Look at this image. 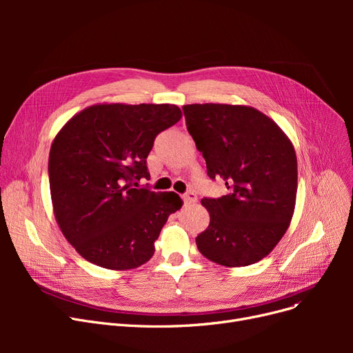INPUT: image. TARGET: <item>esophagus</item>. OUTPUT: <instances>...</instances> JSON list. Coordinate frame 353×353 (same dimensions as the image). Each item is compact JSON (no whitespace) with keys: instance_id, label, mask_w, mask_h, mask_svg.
Instances as JSON below:
<instances>
[{"instance_id":"obj_1","label":"esophagus","mask_w":353,"mask_h":353,"mask_svg":"<svg viewBox=\"0 0 353 353\" xmlns=\"http://www.w3.org/2000/svg\"><path fill=\"white\" fill-rule=\"evenodd\" d=\"M197 200V196L194 192H188L186 194L183 196V201L184 205H192V203H194Z\"/></svg>"}]
</instances>
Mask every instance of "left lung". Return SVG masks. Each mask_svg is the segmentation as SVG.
<instances>
[{"label": "left lung", "mask_w": 353, "mask_h": 353, "mask_svg": "<svg viewBox=\"0 0 353 353\" xmlns=\"http://www.w3.org/2000/svg\"><path fill=\"white\" fill-rule=\"evenodd\" d=\"M183 111L209 177L221 179L229 190L201 200L210 223L196 237L199 252L228 268L262 261L294 212L298 160L290 139L250 105L188 104Z\"/></svg>", "instance_id": "obj_1"}]
</instances>
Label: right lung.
I'll use <instances>...</instances> for the list:
<instances>
[{"mask_svg": "<svg viewBox=\"0 0 353 353\" xmlns=\"http://www.w3.org/2000/svg\"><path fill=\"white\" fill-rule=\"evenodd\" d=\"M181 119L174 104L99 103L72 116L48 157L52 212L68 243L110 270L148 262L172 213L174 192L137 189L156 136Z\"/></svg>", "mask_w": 353, "mask_h": 353, "instance_id": "add662e5", "label": "right lung"}]
</instances>
